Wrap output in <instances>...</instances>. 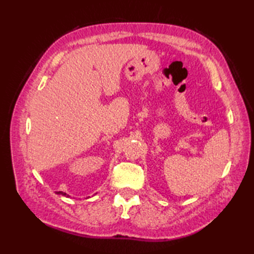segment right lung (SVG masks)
Segmentation results:
<instances>
[{
    "label": "right lung",
    "instance_id": "right-lung-1",
    "mask_svg": "<svg viewBox=\"0 0 254 254\" xmlns=\"http://www.w3.org/2000/svg\"><path fill=\"white\" fill-rule=\"evenodd\" d=\"M58 194H62V195H64V196H68L66 193H64V192H62V191H59V192H57Z\"/></svg>",
    "mask_w": 254,
    "mask_h": 254
}]
</instances>
